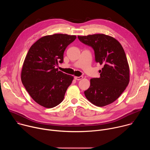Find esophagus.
<instances>
[{
	"mask_svg": "<svg viewBox=\"0 0 150 150\" xmlns=\"http://www.w3.org/2000/svg\"><path fill=\"white\" fill-rule=\"evenodd\" d=\"M74 78H75V79L79 81V80L82 79L83 78V76H75Z\"/></svg>",
	"mask_w": 150,
	"mask_h": 150,
	"instance_id": "34e87169",
	"label": "esophagus"
}]
</instances>
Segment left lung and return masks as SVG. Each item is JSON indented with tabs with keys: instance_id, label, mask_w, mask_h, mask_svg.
I'll return each instance as SVG.
<instances>
[{
	"instance_id": "8db88e82",
	"label": "left lung",
	"mask_w": 150,
	"mask_h": 150,
	"mask_svg": "<svg viewBox=\"0 0 150 150\" xmlns=\"http://www.w3.org/2000/svg\"><path fill=\"white\" fill-rule=\"evenodd\" d=\"M79 40L91 47L95 60L103 66L100 78L90 80V86L84 91L93 104L103 107L117 100L129 82V68L125 51L120 42L103 34L78 36Z\"/></svg>"
}]
</instances>
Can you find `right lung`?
Listing matches in <instances>:
<instances>
[{"label": "right lung", "instance_id": "obj_1", "mask_svg": "<svg viewBox=\"0 0 150 150\" xmlns=\"http://www.w3.org/2000/svg\"><path fill=\"white\" fill-rule=\"evenodd\" d=\"M76 37L55 34L42 37L29 49L21 72V81L38 104L52 108L63 100L74 77L59 71L66 48Z\"/></svg>", "mask_w": 150, "mask_h": 150}]
</instances>
